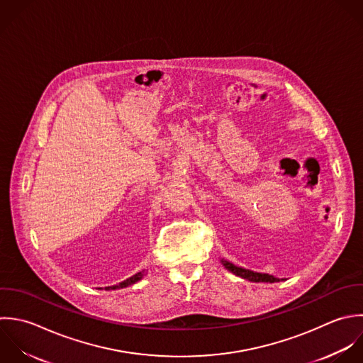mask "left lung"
<instances>
[{"label":"left lung","mask_w":363,"mask_h":363,"mask_svg":"<svg viewBox=\"0 0 363 363\" xmlns=\"http://www.w3.org/2000/svg\"><path fill=\"white\" fill-rule=\"evenodd\" d=\"M223 266L232 272L233 274L242 277V279H246L249 281H255V283H274V281H280V279L272 276V274H264V273H256V272H252V270H247V269H242V267H238L229 262H223Z\"/></svg>","instance_id":"obj_1"}]
</instances>
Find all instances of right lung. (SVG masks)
Instances as JSON below:
<instances>
[{"mask_svg":"<svg viewBox=\"0 0 363 363\" xmlns=\"http://www.w3.org/2000/svg\"><path fill=\"white\" fill-rule=\"evenodd\" d=\"M141 279H143V273H137L135 276H133V277L127 279L125 281L120 283L118 286H114V287H108V289H113V290H116V289H123V287H128V286H131V284L137 283V281H138V280H141Z\"/></svg>","mask_w":363,"mask_h":363,"instance_id":"1","label":"right lung"}]
</instances>
